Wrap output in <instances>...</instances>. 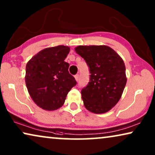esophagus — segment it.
<instances>
[{
	"instance_id": "1",
	"label": "esophagus",
	"mask_w": 155,
	"mask_h": 155,
	"mask_svg": "<svg viewBox=\"0 0 155 155\" xmlns=\"http://www.w3.org/2000/svg\"><path fill=\"white\" fill-rule=\"evenodd\" d=\"M74 77H75V80L76 81H78V80H79V75H78V74H77V75H75V76H74Z\"/></svg>"
}]
</instances>
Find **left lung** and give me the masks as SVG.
<instances>
[{
    "instance_id": "1",
    "label": "left lung",
    "mask_w": 155,
    "mask_h": 155,
    "mask_svg": "<svg viewBox=\"0 0 155 155\" xmlns=\"http://www.w3.org/2000/svg\"><path fill=\"white\" fill-rule=\"evenodd\" d=\"M75 50L90 68V82L81 91L84 107L94 114L109 111L119 101L126 86L124 61L105 45L78 46Z\"/></svg>"
}]
</instances>
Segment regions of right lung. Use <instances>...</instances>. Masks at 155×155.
<instances>
[{"instance_id": "add662e5", "label": "right lung", "mask_w": 155, "mask_h": 155, "mask_svg": "<svg viewBox=\"0 0 155 155\" xmlns=\"http://www.w3.org/2000/svg\"><path fill=\"white\" fill-rule=\"evenodd\" d=\"M69 52L66 46L46 48L27 63V90L36 104L46 111L62 107L68 93L77 84L68 72L69 63L64 61Z\"/></svg>"}]
</instances>
